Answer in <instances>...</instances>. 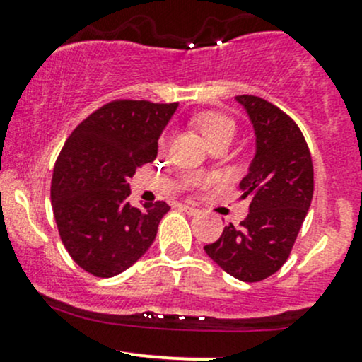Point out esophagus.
I'll return each instance as SVG.
<instances>
[{"label": "esophagus", "instance_id": "1", "mask_svg": "<svg viewBox=\"0 0 362 362\" xmlns=\"http://www.w3.org/2000/svg\"><path fill=\"white\" fill-rule=\"evenodd\" d=\"M178 206H180V210L185 211V214H187V215H198L199 214L198 208L189 206V204H178Z\"/></svg>", "mask_w": 362, "mask_h": 362}]
</instances>
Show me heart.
<instances>
[{
	"mask_svg": "<svg viewBox=\"0 0 362 362\" xmlns=\"http://www.w3.org/2000/svg\"><path fill=\"white\" fill-rule=\"evenodd\" d=\"M192 126L199 131V134L203 136V140L206 141L208 147L214 145L215 141L224 140L229 138L231 140L235 136L236 131V122L233 117H229L228 113L217 112V110H203L198 112L192 117ZM189 184L194 185L198 184V180L191 178Z\"/></svg>",
	"mask_w": 362,
	"mask_h": 362,
	"instance_id": "heart-1",
	"label": "heart"
}]
</instances>
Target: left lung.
I'll use <instances>...</instances> for the list:
<instances>
[{
    "mask_svg": "<svg viewBox=\"0 0 362 362\" xmlns=\"http://www.w3.org/2000/svg\"><path fill=\"white\" fill-rule=\"evenodd\" d=\"M255 133V156L240 182L249 215L240 228L226 226L217 242L204 245L226 273L261 282L289 257L313 196V164L298 124L262 98L236 96Z\"/></svg>",
    "mask_w": 362,
    "mask_h": 362,
    "instance_id": "8db88e82",
    "label": "left lung"
}]
</instances>
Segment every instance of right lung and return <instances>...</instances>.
I'll list each match as a JSON object with an SVG mask.
<instances>
[{
	"mask_svg": "<svg viewBox=\"0 0 362 362\" xmlns=\"http://www.w3.org/2000/svg\"><path fill=\"white\" fill-rule=\"evenodd\" d=\"M178 103L115 100L69 134L50 185L63 245L87 273L110 279L133 266L158 235L168 203L131 206L129 180L158 156V140Z\"/></svg>",
	"mask_w": 362,
	"mask_h": 362,
	"instance_id": "right-lung-1",
	"label": "right lung"
}]
</instances>
